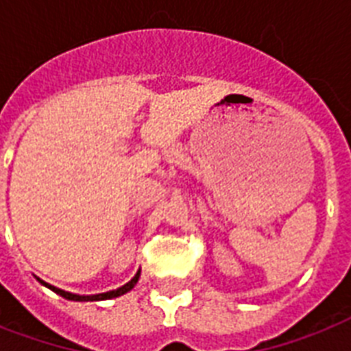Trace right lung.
Listing matches in <instances>:
<instances>
[{"mask_svg": "<svg viewBox=\"0 0 351 351\" xmlns=\"http://www.w3.org/2000/svg\"><path fill=\"white\" fill-rule=\"evenodd\" d=\"M138 278H140V269H138V273L134 275V277L129 280L127 284H123L121 288L118 289H112V291H107V293H98V295H76V293H69V291H63V289L60 288H54V286H51V284H47L45 280H41V278H38L45 288L52 289L54 293L62 295L63 299L67 300H78V302H87V300H107V299H114V297H120V295L127 293V291H131L132 288H134V284L138 282Z\"/></svg>", "mask_w": 351, "mask_h": 351, "instance_id": "1", "label": "right lung"}]
</instances>
